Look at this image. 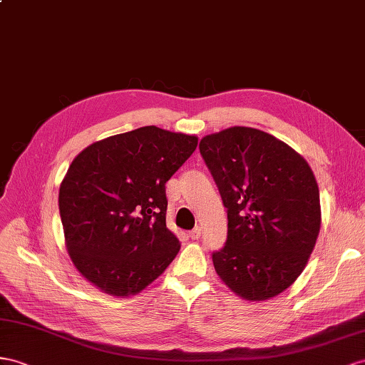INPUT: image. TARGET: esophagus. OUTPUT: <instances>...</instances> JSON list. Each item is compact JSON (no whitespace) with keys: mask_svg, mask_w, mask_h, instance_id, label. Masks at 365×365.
Here are the masks:
<instances>
[{"mask_svg":"<svg viewBox=\"0 0 365 365\" xmlns=\"http://www.w3.org/2000/svg\"><path fill=\"white\" fill-rule=\"evenodd\" d=\"M200 235H202L200 227H195V228H192V230L190 231V237H191L192 240H197V239L200 237Z\"/></svg>","mask_w":365,"mask_h":365,"instance_id":"34e87169","label":"esophagus"}]
</instances>
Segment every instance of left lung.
Instances as JSON below:
<instances>
[{"instance_id":"8db88e82","label":"left lung","mask_w":365,"mask_h":365,"mask_svg":"<svg viewBox=\"0 0 365 365\" xmlns=\"http://www.w3.org/2000/svg\"><path fill=\"white\" fill-rule=\"evenodd\" d=\"M227 208V242L212 251L217 274L247 301L282 293L302 273L321 228L310 166L264 130L235 126L200 140Z\"/></svg>"}]
</instances>
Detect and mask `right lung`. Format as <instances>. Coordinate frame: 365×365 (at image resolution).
<instances>
[{
	"mask_svg": "<svg viewBox=\"0 0 365 365\" xmlns=\"http://www.w3.org/2000/svg\"><path fill=\"white\" fill-rule=\"evenodd\" d=\"M195 148V135L143 126L73 158L58 207L72 262L89 282L135 294L173 262L180 244L166 228L165 185Z\"/></svg>",
	"mask_w": 365,
	"mask_h": 365,
	"instance_id": "right-lung-1",
	"label": "right lung"
}]
</instances>
